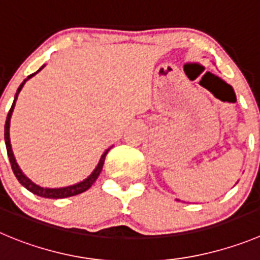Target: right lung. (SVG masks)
Masks as SVG:
<instances>
[{"label": "right lung", "mask_w": 260, "mask_h": 260, "mask_svg": "<svg viewBox=\"0 0 260 260\" xmlns=\"http://www.w3.org/2000/svg\"><path fill=\"white\" fill-rule=\"evenodd\" d=\"M42 68H43V67H42ZM40 70H41V69H40ZM40 70H38V72H40ZM36 73H37V72H36ZM36 73H33V74L28 75V78H26L25 81H28L29 78H31V77H33V75H35ZM25 81H24L23 83H21L20 86H19L18 91H16L15 99H14V103H13V105H11V109H10L9 114H7L6 123H5V142H6L7 155H9L10 164H11V168H13L14 174H15V177H16V178H18V181L20 182L21 185H23L24 187L26 188V190H29L31 193H35V195L41 196V198H47V199H64V198H69V196H74V195H78V193L84 192V191H87L89 187H91L92 185H93V182L96 181L97 177L100 176L101 171H103L104 161H105V156H106V154H108L109 150H106V151L104 152L103 156H101V159H100V161H99V164H97L96 169H94V171L92 172V174L88 177V178H86V179H84V181L79 182V183H77V185L68 186V187H61V188H43V187H41V186H38V185H36V183H33V182H31L30 179H29L28 177H26L25 174H24L23 172L20 171V168H19V166H18V163H16L15 157H14L13 150H11V144H10L9 129H10V118H11V114H13L14 106H15V101H16V99H18L19 92H20L21 88H23V86H24V83H25Z\"/></svg>", "instance_id": "add662e5"}]
</instances>
